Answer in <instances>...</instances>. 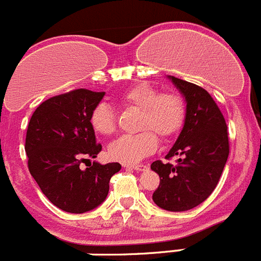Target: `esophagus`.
<instances>
[{
  "mask_svg": "<svg viewBox=\"0 0 261 261\" xmlns=\"http://www.w3.org/2000/svg\"><path fill=\"white\" fill-rule=\"evenodd\" d=\"M125 167L134 169L136 170V171H145V170H148L147 165H125Z\"/></svg>",
  "mask_w": 261,
  "mask_h": 261,
  "instance_id": "esophagus-1",
  "label": "esophagus"
}]
</instances>
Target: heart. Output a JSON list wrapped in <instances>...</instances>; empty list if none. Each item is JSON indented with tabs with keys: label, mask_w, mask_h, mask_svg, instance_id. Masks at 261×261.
<instances>
[{
	"label": "heart",
	"mask_w": 261,
	"mask_h": 261,
	"mask_svg": "<svg viewBox=\"0 0 261 261\" xmlns=\"http://www.w3.org/2000/svg\"><path fill=\"white\" fill-rule=\"evenodd\" d=\"M119 103L138 109V134L123 135L114 140L108 153L114 161L126 165L139 162L157 149L160 138L169 139L181 128L186 118V104L175 92H160L152 85L135 84L118 96ZM91 126L100 135H111L116 130V116L108 104L101 103L91 114Z\"/></svg>",
	"instance_id": "1"
}]
</instances>
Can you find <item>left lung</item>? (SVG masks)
<instances>
[{"label": "left lung", "instance_id": "1", "mask_svg": "<svg viewBox=\"0 0 261 261\" xmlns=\"http://www.w3.org/2000/svg\"><path fill=\"white\" fill-rule=\"evenodd\" d=\"M186 100V118L166 158L176 165L154 161L150 169L160 175L153 193L158 207L187 211L207 198L218 186L229 154L226 123L211 95L202 87L169 75Z\"/></svg>", "mask_w": 261, "mask_h": 261}]
</instances>
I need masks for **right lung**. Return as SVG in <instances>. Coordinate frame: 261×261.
<instances>
[{
  "label": "right lung",
  "mask_w": 261,
  "mask_h": 261,
  "mask_svg": "<svg viewBox=\"0 0 261 261\" xmlns=\"http://www.w3.org/2000/svg\"><path fill=\"white\" fill-rule=\"evenodd\" d=\"M106 92L79 89L47 99L32 114L25 136L29 172L48 201L60 210L84 214L106 201L109 180L121 170L117 162L96 161L80 169L86 158H96L91 114Z\"/></svg>",
  "instance_id": "right-lung-1"
}]
</instances>
